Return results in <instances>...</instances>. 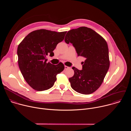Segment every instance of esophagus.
Listing matches in <instances>:
<instances>
[{"label": "esophagus", "instance_id": "obj_1", "mask_svg": "<svg viewBox=\"0 0 131 131\" xmlns=\"http://www.w3.org/2000/svg\"><path fill=\"white\" fill-rule=\"evenodd\" d=\"M64 67H65V70L68 69L69 68V67H68V66H64Z\"/></svg>", "mask_w": 131, "mask_h": 131}]
</instances>
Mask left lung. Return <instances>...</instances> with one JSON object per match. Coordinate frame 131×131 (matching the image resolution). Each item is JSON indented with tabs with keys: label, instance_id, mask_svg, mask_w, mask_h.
Returning a JSON list of instances; mask_svg holds the SVG:
<instances>
[{
	"label": "left lung",
	"instance_id": "left-lung-1",
	"mask_svg": "<svg viewBox=\"0 0 131 131\" xmlns=\"http://www.w3.org/2000/svg\"><path fill=\"white\" fill-rule=\"evenodd\" d=\"M65 41L76 49L78 56L85 58L82 69L73 67L74 75L69 78L72 89L82 94L97 90L103 82L110 62L108 45L103 37L93 29L80 27L68 31Z\"/></svg>",
	"mask_w": 131,
	"mask_h": 131
}]
</instances>
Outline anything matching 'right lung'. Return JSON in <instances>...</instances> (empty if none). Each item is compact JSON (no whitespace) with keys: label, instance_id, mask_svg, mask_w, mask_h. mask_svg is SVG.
Listing matches in <instances>:
<instances>
[{"label":"right lung","instance_id":"1","mask_svg":"<svg viewBox=\"0 0 131 131\" xmlns=\"http://www.w3.org/2000/svg\"><path fill=\"white\" fill-rule=\"evenodd\" d=\"M67 31L46 29L33 31L18 46V64L27 83L34 90L42 91L52 88L57 75L64 69L63 63H47L46 56H53V50L62 41Z\"/></svg>","mask_w":131,"mask_h":131}]
</instances>
